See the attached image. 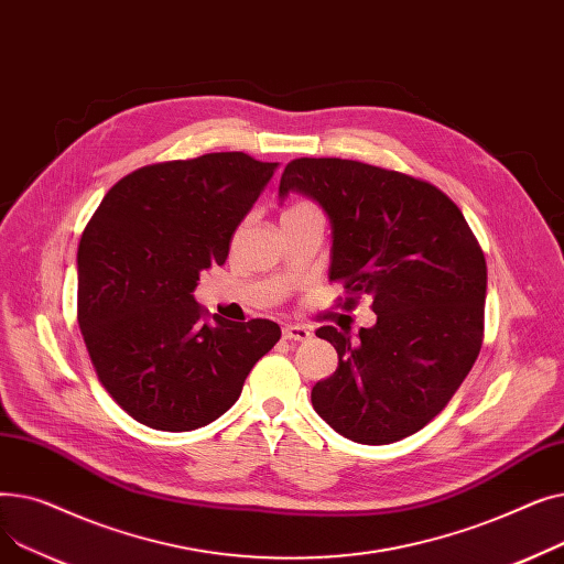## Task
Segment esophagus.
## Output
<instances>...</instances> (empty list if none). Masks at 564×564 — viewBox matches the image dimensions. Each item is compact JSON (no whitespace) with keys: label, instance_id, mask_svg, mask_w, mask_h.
Listing matches in <instances>:
<instances>
[{"label":"esophagus","instance_id":"esophagus-1","mask_svg":"<svg viewBox=\"0 0 564 564\" xmlns=\"http://www.w3.org/2000/svg\"><path fill=\"white\" fill-rule=\"evenodd\" d=\"M313 334L308 327H300V324H288V327H283V338L285 340H308Z\"/></svg>","mask_w":564,"mask_h":564}]
</instances>
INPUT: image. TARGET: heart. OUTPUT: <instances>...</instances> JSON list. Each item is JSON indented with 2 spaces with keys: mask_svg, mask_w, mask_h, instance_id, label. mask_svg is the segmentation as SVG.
Returning <instances> with one entry per match:
<instances>
[{
  "mask_svg": "<svg viewBox=\"0 0 564 564\" xmlns=\"http://www.w3.org/2000/svg\"><path fill=\"white\" fill-rule=\"evenodd\" d=\"M306 205H311V203H294L292 207H288V210H294V207H306Z\"/></svg>",
  "mask_w": 564,
  "mask_h": 564,
  "instance_id": "b5f03b06",
  "label": "heart"
}]
</instances>
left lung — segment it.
<instances>
[{"label":"left lung","mask_w":564,"mask_h":564,"mask_svg":"<svg viewBox=\"0 0 564 564\" xmlns=\"http://www.w3.org/2000/svg\"><path fill=\"white\" fill-rule=\"evenodd\" d=\"M311 196L332 221L329 279L345 308L368 294L375 327L359 340L336 327L315 334L338 368L311 400L338 434L381 446L423 430L476 364L485 332L487 262L459 207L400 171L338 158L292 160L279 185Z\"/></svg>","instance_id":"8db88e82"}]
</instances>
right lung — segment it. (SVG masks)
<instances>
[{"mask_svg":"<svg viewBox=\"0 0 564 564\" xmlns=\"http://www.w3.org/2000/svg\"><path fill=\"white\" fill-rule=\"evenodd\" d=\"M276 162L207 153L121 177L77 249V322L107 393L153 430L217 421L281 329L272 319L205 322L203 270L224 264L230 237Z\"/></svg>","mask_w":564,"mask_h":564,"instance_id":"add662e5","label":"right lung"}]
</instances>
